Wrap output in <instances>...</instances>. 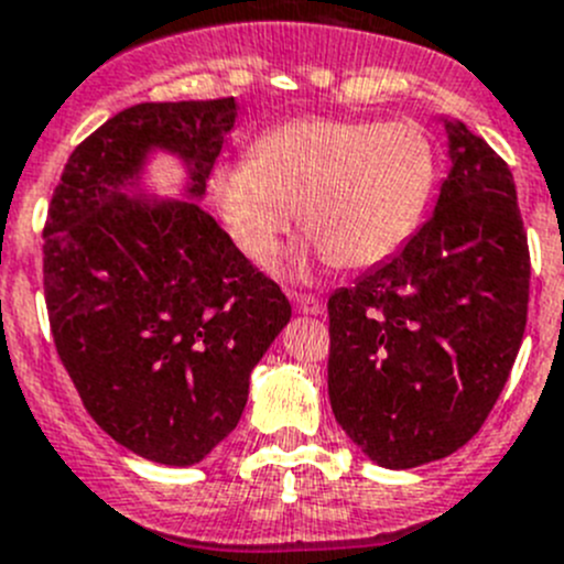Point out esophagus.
I'll return each instance as SVG.
<instances>
[{
	"label": "esophagus",
	"instance_id": "1",
	"mask_svg": "<svg viewBox=\"0 0 564 564\" xmlns=\"http://www.w3.org/2000/svg\"><path fill=\"white\" fill-rule=\"evenodd\" d=\"M291 299H293V307H296V313H302V315H324V304H321L315 296H302V293H291Z\"/></svg>",
	"mask_w": 564,
	"mask_h": 564
}]
</instances>
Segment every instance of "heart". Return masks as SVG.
<instances>
[{
    "label": "heart",
    "instance_id": "obj_1",
    "mask_svg": "<svg viewBox=\"0 0 564 564\" xmlns=\"http://www.w3.org/2000/svg\"><path fill=\"white\" fill-rule=\"evenodd\" d=\"M434 185V143L415 121L304 118L268 132L251 163L221 165L213 193L235 243L271 260L293 210L310 238L293 257L368 268L401 249Z\"/></svg>",
    "mask_w": 564,
    "mask_h": 564
}]
</instances>
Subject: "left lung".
Masks as SVG:
<instances>
[{
    "label": "left lung",
    "instance_id": "1",
    "mask_svg": "<svg viewBox=\"0 0 564 564\" xmlns=\"http://www.w3.org/2000/svg\"><path fill=\"white\" fill-rule=\"evenodd\" d=\"M448 174L432 216L329 299V401L371 463L417 468L481 429L518 357L529 246L507 163L443 116Z\"/></svg>",
    "mask_w": 564,
    "mask_h": 564
}]
</instances>
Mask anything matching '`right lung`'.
<instances>
[{"mask_svg": "<svg viewBox=\"0 0 564 564\" xmlns=\"http://www.w3.org/2000/svg\"><path fill=\"white\" fill-rule=\"evenodd\" d=\"M238 101H147L85 138L44 227L57 354L85 410L149 463L196 465L238 426L249 377L291 321L285 293L202 210ZM158 153L177 198L148 182Z\"/></svg>", "mask_w": 564, "mask_h": 564, "instance_id": "obj_1", "label": "right lung"}]
</instances>
